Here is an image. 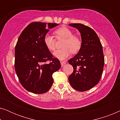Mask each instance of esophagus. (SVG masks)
Here are the masks:
<instances>
[{"label":"esophagus","mask_w":120,"mask_h":120,"mask_svg":"<svg viewBox=\"0 0 120 120\" xmlns=\"http://www.w3.org/2000/svg\"><path fill=\"white\" fill-rule=\"evenodd\" d=\"M60 64H61V66L62 67H63L64 65L65 64H66V62H60Z\"/></svg>","instance_id":"obj_1"}]
</instances>
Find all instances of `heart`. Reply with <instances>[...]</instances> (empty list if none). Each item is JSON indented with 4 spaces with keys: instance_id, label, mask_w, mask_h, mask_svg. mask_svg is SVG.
<instances>
[{
    "instance_id": "b5f03b06",
    "label": "heart",
    "mask_w": 120,
    "mask_h": 120,
    "mask_svg": "<svg viewBox=\"0 0 120 120\" xmlns=\"http://www.w3.org/2000/svg\"><path fill=\"white\" fill-rule=\"evenodd\" d=\"M55 35L58 40L64 39L62 44L63 49L56 50L53 55L56 58L60 60H64L71 55V52L76 53L80 50L81 47V41L76 36L73 35L71 30L66 27L60 28L56 30ZM44 44L50 51L55 50L56 48V39L47 33L44 36Z\"/></svg>"
}]
</instances>
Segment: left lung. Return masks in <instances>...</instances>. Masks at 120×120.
<instances>
[{
	"label": "left lung",
	"mask_w": 120,
	"mask_h": 120,
	"mask_svg": "<svg viewBox=\"0 0 120 120\" xmlns=\"http://www.w3.org/2000/svg\"><path fill=\"white\" fill-rule=\"evenodd\" d=\"M69 26L78 29L82 41L78 53L68 60L74 68L69 81L74 89L86 91L96 86L101 78L104 65L102 45L97 34L90 27L81 23Z\"/></svg>",
	"instance_id": "8db88e82"
}]
</instances>
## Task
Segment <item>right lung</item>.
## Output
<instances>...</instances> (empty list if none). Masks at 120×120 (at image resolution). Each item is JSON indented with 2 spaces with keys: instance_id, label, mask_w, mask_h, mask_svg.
Segmentation results:
<instances>
[{
  "instance_id": "right-lung-1",
  "label": "right lung",
  "mask_w": 120,
  "mask_h": 120,
  "mask_svg": "<svg viewBox=\"0 0 120 120\" xmlns=\"http://www.w3.org/2000/svg\"><path fill=\"white\" fill-rule=\"evenodd\" d=\"M57 23H31L22 31L18 39L15 52V68L22 86L30 92L42 94L51 87L52 74L60 68L57 58L47 49L44 38L49 29ZM50 60V63H46Z\"/></svg>"
}]
</instances>
